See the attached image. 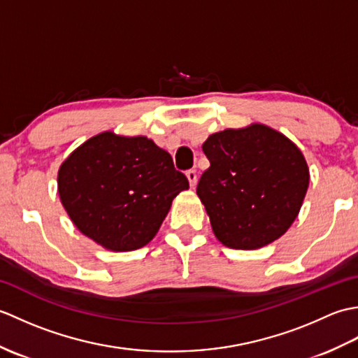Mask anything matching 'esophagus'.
I'll list each match as a JSON object with an SVG mask.
<instances>
[{
	"label": "esophagus",
	"instance_id": "34e87169",
	"mask_svg": "<svg viewBox=\"0 0 358 358\" xmlns=\"http://www.w3.org/2000/svg\"><path fill=\"white\" fill-rule=\"evenodd\" d=\"M186 177L189 180V185H191V187H195L196 186V180H199V177H196V171L191 169L186 172Z\"/></svg>",
	"mask_w": 358,
	"mask_h": 358
}]
</instances>
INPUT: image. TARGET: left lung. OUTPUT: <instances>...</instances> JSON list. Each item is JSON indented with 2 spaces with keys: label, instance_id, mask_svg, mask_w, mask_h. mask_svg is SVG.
I'll return each mask as SVG.
<instances>
[{
  "label": "left lung",
  "instance_id": "obj_1",
  "mask_svg": "<svg viewBox=\"0 0 358 358\" xmlns=\"http://www.w3.org/2000/svg\"><path fill=\"white\" fill-rule=\"evenodd\" d=\"M209 169L196 195L218 241L258 249L278 240L299 215L309 186L305 155L266 124L224 129L203 143Z\"/></svg>",
  "mask_w": 358,
  "mask_h": 358
}]
</instances>
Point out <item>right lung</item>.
<instances>
[{
    "label": "right lung",
    "instance_id": "add662e5",
    "mask_svg": "<svg viewBox=\"0 0 358 358\" xmlns=\"http://www.w3.org/2000/svg\"><path fill=\"white\" fill-rule=\"evenodd\" d=\"M186 189L169 152L143 135L98 134L58 169L59 200L72 223L113 252L146 246Z\"/></svg>",
    "mask_w": 358,
    "mask_h": 358
}]
</instances>
